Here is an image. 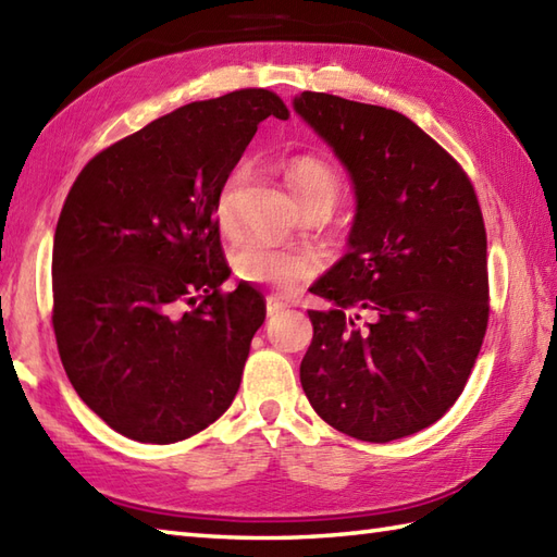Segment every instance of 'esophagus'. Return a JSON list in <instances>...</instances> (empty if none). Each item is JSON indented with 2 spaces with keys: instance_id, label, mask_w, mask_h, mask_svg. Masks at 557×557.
Here are the masks:
<instances>
[{
  "instance_id": "esophagus-1",
  "label": "esophagus",
  "mask_w": 557,
  "mask_h": 557,
  "mask_svg": "<svg viewBox=\"0 0 557 557\" xmlns=\"http://www.w3.org/2000/svg\"><path fill=\"white\" fill-rule=\"evenodd\" d=\"M265 309H268V315H277V313H282L287 309V304H282L280 299H275V297H268L265 299Z\"/></svg>"
}]
</instances>
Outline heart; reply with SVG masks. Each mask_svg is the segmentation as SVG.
<instances>
[{
    "label": "heart",
    "mask_w": 557,
    "mask_h": 557,
    "mask_svg": "<svg viewBox=\"0 0 557 557\" xmlns=\"http://www.w3.org/2000/svg\"><path fill=\"white\" fill-rule=\"evenodd\" d=\"M285 180L294 198L299 206H315L325 203L333 208L339 196V182L337 174L327 168L325 162L315 158H297L289 162L285 172ZM242 184V172H234L227 182H224L220 198H218V227L224 236H232L236 232L234 220V200L236 191ZM230 263L234 275L246 282H258L275 292H294L301 282L313 277L318 270V260L311 251L304 248H277L258 239L239 242L232 248Z\"/></svg>",
    "instance_id": "heart-1"
}]
</instances>
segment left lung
I'll return each mask as SVG.
<instances>
[{"mask_svg": "<svg viewBox=\"0 0 557 557\" xmlns=\"http://www.w3.org/2000/svg\"><path fill=\"white\" fill-rule=\"evenodd\" d=\"M294 112L351 176L349 251L311 287L301 387L357 441L429 429L455 405L488 325L486 227L457 160L395 110L304 90Z\"/></svg>", "mask_w": 557, "mask_h": 557, "instance_id": "left-lung-1", "label": "left lung"}]
</instances>
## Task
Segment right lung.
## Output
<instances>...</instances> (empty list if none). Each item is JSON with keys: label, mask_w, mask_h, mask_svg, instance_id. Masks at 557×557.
<instances>
[{"label": "right lung", "mask_w": 557, "mask_h": 557, "mask_svg": "<svg viewBox=\"0 0 557 557\" xmlns=\"http://www.w3.org/2000/svg\"><path fill=\"white\" fill-rule=\"evenodd\" d=\"M263 88L191 102L98 152L52 248V325L78 397L132 441L208 429L239 389L265 301L230 277L215 220L224 182L268 116Z\"/></svg>", "instance_id": "obj_1"}]
</instances>
